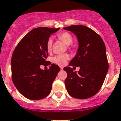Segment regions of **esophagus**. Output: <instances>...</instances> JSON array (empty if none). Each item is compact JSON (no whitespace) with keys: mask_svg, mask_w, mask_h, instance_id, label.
<instances>
[{"mask_svg":"<svg viewBox=\"0 0 121 121\" xmlns=\"http://www.w3.org/2000/svg\"><path fill=\"white\" fill-rule=\"evenodd\" d=\"M60 69H61V70H63V67H60Z\"/></svg>","mask_w":121,"mask_h":121,"instance_id":"1","label":"esophagus"}]
</instances>
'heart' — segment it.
<instances>
[{"label":"heart","mask_w":121,"mask_h":121,"mask_svg":"<svg viewBox=\"0 0 121 121\" xmlns=\"http://www.w3.org/2000/svg\"><path fill=\"white\" fill-rule=\"evenodd\" d=\"M57 37L60 40L68 45H71L73 43V38L71 34L68 32H60L57 34ZM53 40L52 38H48L47 41L46 47L48 52H50L52 49ZM69 59V55L68 53L60 54L55 56L52 58V61L54 63L57 64L60 66H63L66 63V61Z\"/></svg>","instance_id":"1"}]
</instances>
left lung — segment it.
<instances>
[{"label":"left lung","mask_w":121,"mask_h":121,"mask_svg":"<svg viewBox=\"0 0 121 121\" xmlns=\"http://www.w3.org/2000/svg\"><path fill=\"white\" fill-rule=\"evenodd\" d=\"M76 35L79 48L69 66H79L77 73L70 66L64 68L67 73L65 81L68 93L71 97L86 99L93 97L100 90L108 71L106 47L100 35L92 29L83 25L63 28Z\"/></svg>","instance_id":"left-lung-1"}]
</instances>
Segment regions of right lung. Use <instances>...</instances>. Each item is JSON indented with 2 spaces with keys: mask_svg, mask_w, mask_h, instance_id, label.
I'll return each mask as SVG.
<instances>
[{
  "mask_svg": "<svg viewBox=\"0 0 121 121\" xmlns=\"http://www.w3.org/2000/svg\"><path fill=\"white\" fill-rule=\"evenodd\" d=\"M59 29L43 27L33 29L21 39L13 53L12 81L21 95L29 100H40L48 96L60 71L58 66L46 61L48 56L47 41ZM42 64L51 66L49 69L43 70L40 69Z\"/></svg>",
  "mask_w": 121,
  "mask_h": 121,
  "instance_id": "add662e5",
  "label": "right lung"
}]
</instances>
